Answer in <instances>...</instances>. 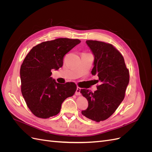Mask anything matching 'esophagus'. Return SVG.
<instances>
[{
	"label": "esophagus",
	"mask_w": 152,
	"mask_h": 152,
	"mask_svg": "<svg viewBox=\"0 0 152 152\" xmlns=\"http://www.w3.org/2000/svg\"><path fill=\"white\" fill-rule=\"evenodd\" d=\"M75 95H77V96H80V88L79 87H78L77 89H76Z\"/></svg>",
	"instance_id": "34e87169"
}]
</instances>
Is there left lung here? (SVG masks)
I'll return each mask as SVG.
<instances>
[{
    "label": "left lung",
    "mask_w": 152,
    "mask_h": 152,
    "mask_svg": "<svg viewBox=\"0 0 152 152\" xmlns=\"http://www.w3.org/2000/svg\"><path fill=\"white\" fill-rule=\"evenodd\" d=\"M94 55L93 75H97L101 84L94 92L82 89L80 93L88 102V108L82 111L86 117L96 122L108 118L125 97L129 82V72L124 57L112 44L97 40H86Z\"/></svg>",
    "instance_id": "8db88e82"
}]
</instances>
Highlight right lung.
<instances>
[{
    "mask_svg": "<svg viewBox=\"0 0 152 152\" xmlns=\"http://www.w3.org/2000/svg\"><path fill=\"white\" fill-rule=\"evenodd\" d=\"M80 42L67 38L46 41L35 45L26 56L20 68L21 91L35 116L48 118L56 115L64 100L75 93L74 82L59 84L50 75L52 69L61 68L65 55Z\"/></svg>",
    "mask_w": 152,
    "mask_h": 152,
    "instance_id": "right-lung-1",
    "label": "right lung"
}]
</instances>
